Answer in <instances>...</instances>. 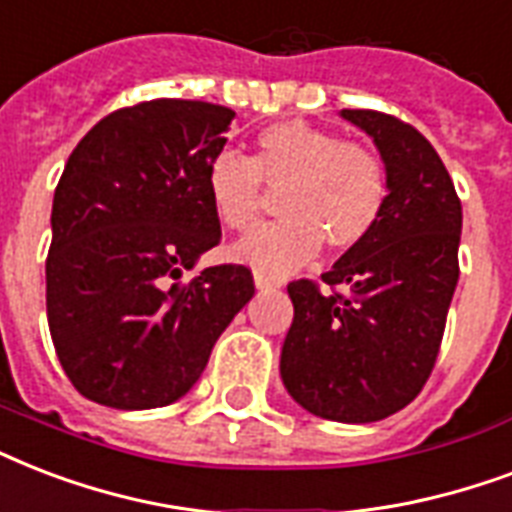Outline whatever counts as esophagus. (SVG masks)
<instances>
[{"label":"esophagus","instance_id":"obj_1","mask_svg":"<svg viewBox=\"0 0 512 512\" xmlns=\"http://www.w3.org/2000/svg\"><path fill=\"white\" fill-rule=\"evenodd\" d=\"M253 283H256V288H259V291H267V288H277V285H280V280L264 275V272H253Z\"/></svg>","mask_w":512,"mask_h":512}]
</instances>
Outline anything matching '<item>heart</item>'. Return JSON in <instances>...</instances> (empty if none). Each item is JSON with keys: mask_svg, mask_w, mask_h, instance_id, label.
Segmentation results:
<instances>
[{"mask_svg": "<svg viewBox=\"0 0 512 512\" xmlns=\"http://www.w3.org/2000/svg\"><path fill=\"white\" fill-rule=\"evenodd\" d=\"M280 192V221L243 237L232 248L237 261L264 272H291L331 253L358 248L382 216L387 173L382 157L363 144L307 122H277L256 141L253 157L221 152L208 168V194L221 224L248 232Z\"/></svg>", "mask_w": 512, "mask_h": 512, "instance_id": "obj_1", "label": "heart"}]
</instances>
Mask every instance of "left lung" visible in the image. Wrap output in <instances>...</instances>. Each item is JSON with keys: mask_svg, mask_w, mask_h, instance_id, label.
<instances>
[{"mask_svg": "<svg viewBox=\"0 0 512 512\" xmlns=\"http://www.w3.org/2000/svg\"><path fill=\"white\" fill-rule=\"evenodd\" d=\"M342 117L374 138L387 197L374 232L312 280H293L280 352L285 390L331 422L390 417L425 387L459 280V202L446 165L417 128L371 109Z\"/></svg>", "mask_w": 512, "mask_h": 512, "instance_id": "1", "label": "left lung"}]
</instances>
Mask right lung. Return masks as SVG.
I'll return each instance as SVG.
<instances>
[{
	"label": "right lung",
	"mask_w": 512,
	"mask_h": 512,
	"mask_svg": "<svg viewBox=\"0 0 512 512\" xmlns=\"http://www.w3.org/2000/svg\"><path fill=\"white\" fill-rule=\"evenodd\" d=\"M227 106L157 98L117 109L71 152L53 197L47 323L79 395L141 411L192 390L253 296L243 264L186 269L221 240L208 168Z\"/></svg>",
	"instance_id": "right-lung-1"
}]
</instances>
